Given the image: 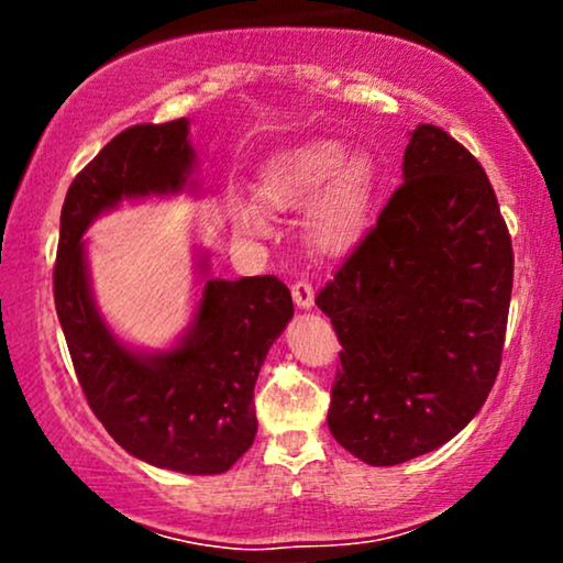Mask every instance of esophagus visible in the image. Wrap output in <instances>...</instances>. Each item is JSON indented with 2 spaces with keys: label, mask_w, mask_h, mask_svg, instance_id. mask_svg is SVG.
Wrapping results in <instances>:
<instances>
[{
  "label": "esophagus",
  "mask_w": 563,
  "mask_h": 563,
  "mask_svg": "<svg viewBox=\"0 0 563 563\" xmlns=\"http://www.w3.org/2000/svg\"><path fill=\"white\" fill-rule=\"evenodd\" d=\"M290 294H294L296 307L309 309L314 303V288H312V283H309V280H296L294 286H290Z\"/></svg>",
  "instance_id": "34e87169"
}]
</instances>
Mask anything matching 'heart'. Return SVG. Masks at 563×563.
<instances>
[{
  "label": "heart",
  "instance_id": "heart-1",
  "mask_svg": "<svg viewBox=\"0 0 563 563\" xmlns=\"http://www.w3.org/2000/svg\"><path fill=\"white\" fill-rule=\"evenodd\" d=\"M260 192L273 209H303L314 200L309 219L314 241L331 254H344L371 228L378 169L367 153H349L344 142L312 140L267 161ZM235 219L243 230L264 224L260 211L249 206H241Z\"/></svg>",
  "mask_w": 563,
  "mask_h": 563
}]
</instances>
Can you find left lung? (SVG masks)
I'll use <instances>...</instances> for the list:
<instances>
[{
	"label": "left lung",
	"mask_w": 563,
	"mask_h": 563,
	"mask_svg": "<svg viewBox=\"0 0 563 563\" xmlns=\"http://www.w3.org/2000/svg\"><path fill=\"white\" fill-rule=\"evenodd\" d=\"M405 183L314 303L339 335L328 429L367 466L442 448L493 389L514 249L487 174L444 129L421 124Z\"/></svg>",
	"instance_id": "8db88e82"
}]
</instances>
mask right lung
Listing matches in <instances>:
<instances>
[{"label": "right lung", "mask_w": 563, "mask_h": 563, "mask_svg": "<svg viewBox=\"0 0 563 563\" xmlns=\"http://www.w3.org/2000/svg\"><path fill=\"white\" fill-rule=\"evenodd\" d=\"M192 166L187 119L115 134L68 187L53 288L76 378L108 434L151 466L224 474L254 444L256 378L294 318L286 283L206 280L183 341L140 354L115 341L97 312L81 241L89 222L124 198L185 190Z\"/></svg>", "instance_id": "add662e5"}]
</instances>
